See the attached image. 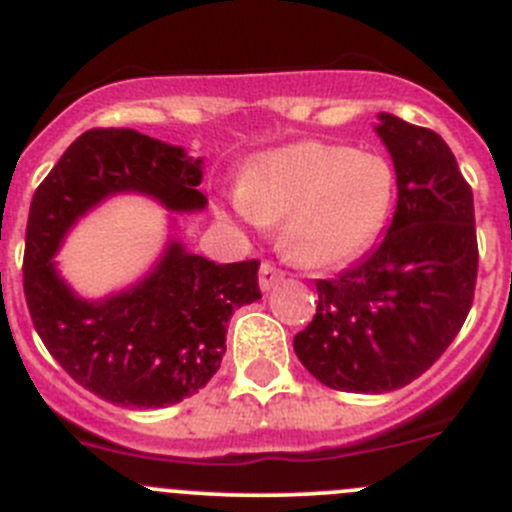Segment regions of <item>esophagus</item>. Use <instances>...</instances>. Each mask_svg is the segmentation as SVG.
<instances>
[{"instance_id":"obj_1","label":"esophagus","mask_w":512,"mask_h":512,"mask_svg":"<svg viewBox=\"0 0 512 512\" xmlns=\"http://www.w3.org/2000/svg\"><path fill=\"white\" fill-rule=\"evenodd\" d=\"M279 281H284V271L276 269V266L269 264V261H264V264H261V269H259L261 291H271L276 284H279Z\"/></svg>"}]
</instances>
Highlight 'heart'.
Here are the masks:
<instances>
[{
  "mask_svg": "<svg viewBox=\"0 0 512 512\" xmlns=\"http://www.w3.org/2000/svg\"><path fill=\"white\" fill-rule=\"evenodd\" d=\"M394 196L397 178L382 155L304 140L253 160L231 206L251 226L284 221V251L299 264L326 269L372 246Z\"/></svg>",
  "mask_w": 512,
  "mask_h": 512,
  "instance_id": "obj_1",
  "label": "heart"
}]
</instances>
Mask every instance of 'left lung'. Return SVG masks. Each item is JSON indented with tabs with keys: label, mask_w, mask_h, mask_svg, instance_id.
Listing matches in <instances>:
<instances>
[{
	"label": "left lung",
	"mask_w": 512,
	"mask_h": 512,
	"mask_svg": "<svg viewBox=\"0 0 512 512\" xmlns=\"http://www.w3.org/2000/svg\"><path fill=\"white\" fill-rule=\"evenodd\" d=\"M377 135L397 173L387 236L337 279L316 281V314L294 337L321 384L362 394L425 374L465 324L478 279L472 191L445 140L389 113Z\"/></svg>",
	"instance_id": "8db88e82"
}]
</instances>
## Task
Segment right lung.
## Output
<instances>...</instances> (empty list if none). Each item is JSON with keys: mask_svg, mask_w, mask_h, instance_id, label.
<instances>
[{"mask_svg": "<svg viewBox=\"0 0 512 512\" xmlns=\"http://www.w3.org/2000/svg\"><path fill=\"white\" fill-rule=\"evenodd\" d=\"M203 160L130 128L82 133L29 206L24 299L47 352L105 402L168 407L206 387L226 352L233 309L261 299L259 261L216 264L170 238L145 279L82 299L55 266L62 238L115 193H143L168 211L206 208Z\"/></svg>", "mask_w": 512, "mask_h": 512, "instance_id": "right-lung-1", "label": "right lung"}]
</instances>
